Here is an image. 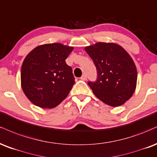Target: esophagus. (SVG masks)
I'll return each mask as SVG.
<instances>
[{
  "instance_id": "1",
  "label": "esophagus",
  "mask_w": 157,
  "mask_h": 157,
  "mask_svg": "<svg viewBox=\"0 0 157 157\" xmlns=\"http://www.w3.org/2000/svg\"><path fill=\"white\" fill-rule=\"evenodd\" d=\"M81 79H82V81H86V75H82V76L81 77Z\"/></svg>"
}]
</instances>
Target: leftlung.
Segmentation results:
<instances>
[{
    "instance_id": "8db88e82",
    "label": "left lung",
    "mask_w": 157,
    "mask_h": 157,
    "mask_svg": "<svg viewBox=\"0 0 157 157\" xmlns=\"http://www.w3.org/2000/svg\"><path fill=\"white\" fill-rule=\"evenodd\" d=\"M84 49L97 68V81L88 82L95 96L113 107L124 104L137 86V67L130 55L114 42H97Z\"/></svg>"
}]
</instances>
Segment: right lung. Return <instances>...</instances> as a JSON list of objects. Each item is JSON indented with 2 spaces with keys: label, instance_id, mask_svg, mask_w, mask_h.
<instances>
[{
  "label": "right lung",
  "instance_id": "1",
  "mask_svg": "<svg viewBox=\"0 0 157 157\" xmlns=\"http://www.w3.org/2000/svg\"><path fill=\"white\" fill-rule=\"evenodd\" d=\"M73 47L62 43L39 45L25 56L21 87L29 100L40 108L56 107L66 98L75 79L65 59Z\"/></svg>",
  "mask_w": 157,
  "mask_h": 157
}]
</instances>
